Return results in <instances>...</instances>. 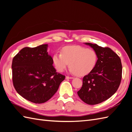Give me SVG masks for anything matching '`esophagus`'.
<instances>
[{
  "mask_svg": "<svg viewBox=\"0 0 132 132\" xmlns=\"http://www.w3.org/2000/svg\"><path fill=\"white\" fill-rule=\"evenodd\" d=\"M65 78H66L67 79H73V77H69V76H66V77H65Z\"/></svg>",
  "mask_w": 132,
  "mask_h": 132,
  "instance_id": "34e87169",
  "label": "esophagus"
}]
</instances>
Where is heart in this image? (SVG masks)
I'll list each match as a JSON object with an SVG mask.
<instances>
[{
  "label": "heart",
  "instance_id": "obj_1",
  "mask_svg": "<svg viewBox=\"0 0 132 132\" xmlns=\"http://www.w3.org/2000/svg\"><path fill=\"white\" fill-rule=\"evenodd\" d=\"M97 60V54L94 50L80 45L64 47L62 53H56L53 57L57 71L63 72L69 64L70 72L79 76L91 73L95 68Z\"/></svg>",
  "mask_w": 132,
  "mask_h": 132
}]
</instances>
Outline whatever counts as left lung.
Listing matches in <instances>:
<instances>
[{"label":"left lung","instance_id":"obj_1","mask_svg":"<svg viewBox=\"0 0 132 132\" xmlns=\"http://www.w3.org/2000/svg\"><path fill=\"white\" fill-rule=\"evenodd\" d=\"M93 48L98 56L95 68L83 78V85L77 94L88 105L101 103L113 95L120 84L122 65L120 58L110 48L85 43Z\"/></svg>","mask_w":132,"mask_h":132}]
</instances>
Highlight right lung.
<instances>
[{"label":"right lung","instance_id":"obj_1","mask_svg":"<svg viewBox=\"0 0 132 132\" xmlns=\"http://www.w3.org/2000/svg\"><path fill=\"white\" fill-rule=\"evenodd\" d=\"M47 46L24 47L12 61V79L16 91L35 104L44 103L52 97L65 77L54 68Z\"/></svg>","mask_w":132,"mask_h":132}]
</instances>
